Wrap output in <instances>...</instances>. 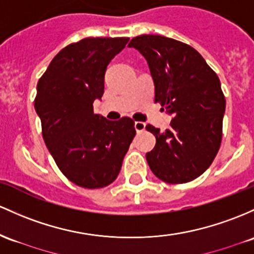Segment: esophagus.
<instances>
[{
    "label": "esophagus",
    "instance_id": "esophagus-1",
    "mask_svg": "<svg viewBox=\"0 0 254 254\" xmlns=\"http://www.w3.org/2000/svg\"><path fill=\"white\" fill-rule=\"evenodd\" d=\"M144 127H146V124H144L143 122H135V130H136V131H137L138 133L143 131Z\"/></svg>",
    "mask_w": 254,
    "mask_h": 254
}]
</instances>
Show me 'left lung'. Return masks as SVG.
I'll return each instance as SVG.
<instances>
[{
	"instance_id": "left-lung-1",
	"label": "left lung",
	"mask_w": 254,
	"mask_h": 254,
	"mask_svg": "<svg viewBox=\"0 0 254 254\" xmlns=\"http://www.w3.org/2000/svg\"><path fill=\"white\" fill-rule=\"evenodd\" d=\"M127 47L147 60L155 102L174 116L171 127L164 132L146 127L157 138L146 154L147 163L164 182H190L208 169L221 147L225 97L219 78L193 47L180 41L141 35Z\"/></svg>"
}]
</instances>
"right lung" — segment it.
Segmentation results:
<instances>
[{
  "label": "right lung",
  "instance_id": "obj_1",
  "mask_svg": "<svg viewBox=\"0 0 254 254\" xmlns=\"http://www.w3.org/2000/svg\"><path fill=\"white\" fill-rule=\"evenodd\" d=\"M127 37H89L61 49L37 83L35 110L42 135L60 171L74 185L96 189L111 185L135 137V122L107 121L94 113L105 72Z\"/></svg>",
  "mask_w": 254,
  "mask_h": 254
}]
</instances>
